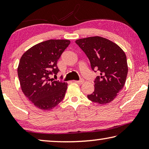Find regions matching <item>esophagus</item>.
<instances>
[{"label": "esophagus", "instance_id": "esophagus-1", "mask_svg": "<svg viewBox=\"0 0 149 149\" xmlns=\"http://www.w3.org/2000/svg\"><path fill=\"white\" fill-rule=\"evenodd\" d=\"M75 82L77 84H79V85H81L84 83V79H80L79 81H75Z\"/></svg>", "mask_w": 149, "mask_h": 149}]
</instances>
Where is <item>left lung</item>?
<instances>
[{"instance_id":"left-lung-1","label":"left lung","mask_w":149,"mask_h":149,"mask_svg":"<svg viewBox=\"0 0 149 149\" xmlns=\"http://www.w3.org/2000/svg\"><path fill=\"white\" fill-rule=\"evenodd\" d=\"M75 43L87 55L93 71L100 72L94 81V91L87 98L99 104L112 102L123 89L127 77L125 52L114 42L99 36L78 39Z\"/></svg>"}]
</instances>
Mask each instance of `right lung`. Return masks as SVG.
<instances>
[{
	"label": "right lung",
	"mask_w": 149,
	"mask_h": 149,
	"mask_svg": "<svg viewBox=\"0 0 149 149\" xmlns=\"http://www.w3.org/2000/svg\"><path fill=\"white\" fill-rule=\"evenodd\" d=\"M70 41L50 39L30 48L20 58L17 75L25 96L37 108L50 110L64 99L68 84L53 81L51 75H57V62Z\"/></svg>",
	"instance_id": "add662e5"
}]
</instances>
